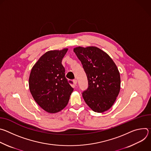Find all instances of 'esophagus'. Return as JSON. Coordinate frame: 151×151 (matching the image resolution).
I'll list each match as a JSON object with an SVG mask.
<instances>
[{
  "mask_svg": "<svg viewBox=\"0 0 151 151\" xmlns=\"http://www.w3.org/2000/svg\"><path fill=\"white\" fill-rule=\"evenodd\" d=\"M73 83H74V84L76 85V84H77V80L75 79H73Z\"/></svg>",
  "mask_w": 151,
  "mask_h": 151,
  "instance_id": "1",
  "label": "esophagus"
}]
</instances>
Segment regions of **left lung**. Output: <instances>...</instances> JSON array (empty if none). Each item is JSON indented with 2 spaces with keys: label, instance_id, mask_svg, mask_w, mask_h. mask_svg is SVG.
I'll use <instances>...</instances> for the list:
<instances>
[{
  "label": "left lung",
  "instance_id": "8db88e82",
  "mask_svg": "<svg viewBox=\"0 0 151 151\" xmlns=\"http://www.w3.org/2000/svg\"><path fill=\"white\" fill-rule=\"evenodd\" d=\"M73 51L88 79V88L82 93L84 101L96 112L109 109L120 91L121 78L116 64L109 55L95 47H78Z\"/></svg>",
  "mask_w": 151,
  "mask_h": 151
}]
</instances>
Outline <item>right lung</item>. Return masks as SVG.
Here are the masks:
<instances>
[{
  "label": "right lung",
  "instance_id": "1",
  "mask_svg": "<svg viewBox=\"0 0 151 151\" xmlns=\"http://www.w3.org/2000/svg\"><path fill=\"white\" fill-rule=\"evenodd\" d=\"M68 51H50L38 60L33 67L29 80L30 91L38 105L48 113H56L65 107L73 92V82L65 77L61 64Z\"/></svg>",
  "mask_w": 151,
  "mask_h": 151
}]
</instances>
